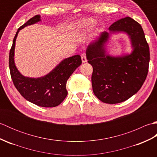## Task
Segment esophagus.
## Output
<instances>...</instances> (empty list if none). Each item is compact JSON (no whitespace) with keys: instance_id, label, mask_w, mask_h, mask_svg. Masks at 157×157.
<instances>
[{"instance_id":"esophagus-1","label":"esophagus","mask_w":157,"mask_h":157,"mask_svg":"<svg viewBox=\"0 0 157 157\" xmlns=\"http://www.w3.org/2000/svg\"><path fill=\"white\" fill-rule=\"evenodd\" d=\"M81 58H82V61L83 63H86V61H87V59H86V54H82L81 55Z\"/></svg>"}]
</instances>
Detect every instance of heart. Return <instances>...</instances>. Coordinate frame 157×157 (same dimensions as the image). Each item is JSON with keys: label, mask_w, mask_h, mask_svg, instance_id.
I'll return each mask as SVG.
<instances>
[{"label": "heart", "mask_w": 157, "mask_h": 157, "mask_svg": "<svg viewBox=\"0 0 157 157\" xmlns=\"http://www.w3.org/2000/svg\"><path fill=\"white\" fill-rule=\"evenodd\" d=\"M95 23L96 20L93 19H83L79 20L73 24L71 30L76 34H80L90 29Z\"/></svg>", "instance_id": "b5f03b06"}]
</instances>
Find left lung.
I'll return each instance as SVG.
<instances>
[{
    "label": "left lung",
    "mask_w": 157,
    "mask_h": 157,
    "mask_svg": "<svg viewBox=\"0 0 157 157\" xmlns=\"http://www.w3.org/2000/svg\"><path fill=\"white\" fill-rule=\"evenodd\" d=\"M103 32L86 49V58L93 67V92L100 101L117 104L137 93L148 71L149 46L142 26L129 17L118 20ZM124 32L128 35L133 51L130 54L111 56L105 45L111 34Z\"/></svg>",
    "instance_id": "obj_1"
}]
</instances>
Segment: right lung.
<instances>
[{
    "label": "right lung",
    "mask_w": 157,
    "mask_h": 157,
    "mask_svg": "<svg viewBox=\"0 0 157 157\" xmlns=\"http://www.w3.org/2000/svg\"><path fill=\"white\" fill-rule=\"evenodd\" d=\"M40 21V15H35L17 29L9 52L10 73L14 86L25 99L42 107H55L61 104L67 95V81L82 64V59L79 55L63 59L51 72L40 78L23 75L16 67L14 61L17 36L21 29Z\"/></svg>",
    "instance_id": "1"
}]
</instances>
